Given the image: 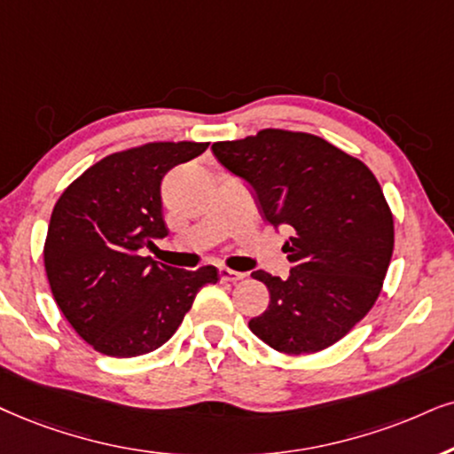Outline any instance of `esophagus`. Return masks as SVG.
<instances>
[{"label":"esophagus","mask_w":454,"mask_h":454,"mask_svg":"<svg viewBox=\"0 0 454 454\" xmlns=\"http://www.w3.org/2000/svg\"><path fill=\"white\" fill-rule=\"evenodd\" d=\"M220 278L223 283H237V280L245 278V272H237V270L231 268H220Z\"/></svg>","instance_id":"obj_1"}]
</instances>
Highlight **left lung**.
<instances>
[{"mask_svg": "<svg viewBox=\"0 0 454 454\" xmlns=\"http://www.w3.org/2000/svg\"><path fill=\"white\" fill-rule=\"evenodd\" d=\"M215 159L255 192L262 217L289 228L280 278L255 270L270 291L268 309L249 329L286 354L318 352L366 317L394 251V220L363 160L301 131L262 129L215 142Z\"/></svg>", "mask_w": 454, "mask_h": 454, "instance_id": "left-lung-1", "label": "left lung"}]
</instances>
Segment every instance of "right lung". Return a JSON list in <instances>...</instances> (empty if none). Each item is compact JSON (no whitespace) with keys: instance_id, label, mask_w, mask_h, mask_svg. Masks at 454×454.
<instances>
[{"instance_id":"1","label":"right lung","mask_w":454,"mask_h":454,"mask_svg":"<svg viewBox=\"0 0 454 454\" xmlns=\"http://www.w3.org/2000/svg\"><path fill=\"white\" fill-rule=\"evenodd\" d=\"M207 142H153L83 171L51 211L43 247L51 295L96 352L131 358L163 346L217 270H182L145 257L168 237L160 180Z\"/></svg>"}]
</instances>
